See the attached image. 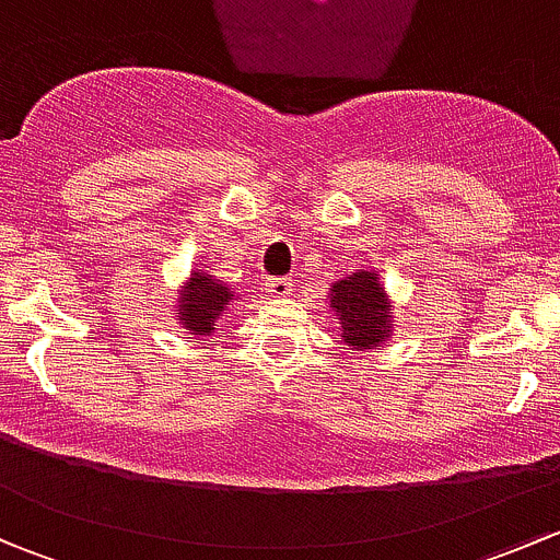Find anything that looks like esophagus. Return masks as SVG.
Here are the masks:
<instances>
[{
	"label": "esophagus",
	"mask_w": 560,
	"mask_h": 560,
	"mask_svg": "<svg viewBox=\"0 0 560 560\" xmlns=\"http://www.w3.org/2000/svg\"><path fill=\"white\" fill-rule=\"evenodd\" d=\"M292 287H295V281L292 279H268L265 281V292H268L270 298H276V301H281V298H290Z\"/></svg>",
	"instance_id": "34e87169"
}]
</instances>
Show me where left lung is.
<instances>
[{
  "instance_id": "obj_1",
  "label": "left lung",
  "mask_w": 560,
  "mask_h": 560,
  "mask_svg": "<svg viewBox=\"0 0 560 560\" xmlns=\"http://www.w3.org/2000/svg\"><path fill=\"white\" fill-rule=\"evenodd\" d=\"M338 332L352 352H369L393 338L395 306L382 284L380 270L360 268L341 276L325 295Z\"/></svg>"
}]
</instances>
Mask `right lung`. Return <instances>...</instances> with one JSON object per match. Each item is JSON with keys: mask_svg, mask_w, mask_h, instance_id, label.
<instances>
[{"mask_svg": "<svg viewBox=\"0 0 560 560\" xmlns=\"http://www.w3.org/2000/svg\"><path fill=\"white\" fill-rule=\"evenodd\" d=\"M235 301H241V295H235L233 287L219 281L208 270L195 268L175 292V319L184 332L202 341L219 330V322Z\"/></svg>", "mask_w": 560, "mask_h": 560, "instance_id": "obj_1", "label": "right lung"}]
</instances>
